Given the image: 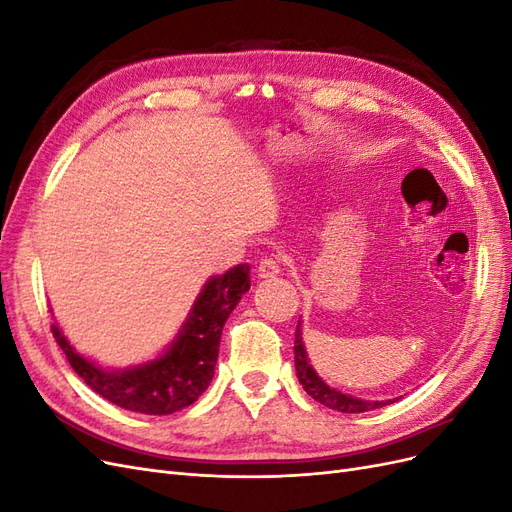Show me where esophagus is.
Segmentation results:
<instances>
[{"mask_svg": "<svg viewBox=\"0 0 512 512\" xmlns=\"http://www.w3.org/2000/svg\"><path fill=\"white\" fill-rule=\"evenodd\" d=\"M260 280H269V277H277L282 273V267H280V260L275 258H262L260 265L256 269Z\"/></svg>", "mask_w": 512, "mask_h": 512, "instance_id": "1", "label": "esophagus"}]
</instances>
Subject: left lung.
<instances>
[{"instance_id":"8db88e82","label":"left lung","mask_w":512,"mask_h":512,"mask_svg":"<svg viewBox=\"0 0 512 512\" xmlns=\"http://www.w3.org/2000/svg\"><path fill=\"white\" fill-rule=\"evenodd\" d=\"M294 367H297V378L303 384L305 393L316 399L318 404L327 406L331 410L337 412H346V414H359V412H369V410H376V408H384L393 404L395 399H384V401H369V399H361V397H352L346 395L342 391L333 389L327 382H324L318 374L316 369L312 367L307 359V352H305V344H303V324L299 318L297 324V333H294Z\"/></svg>"}]
</instances>
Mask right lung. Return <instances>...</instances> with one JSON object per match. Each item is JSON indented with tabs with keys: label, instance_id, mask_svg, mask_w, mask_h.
Masks as SVG:
<instances>
[{
	"label": "right lung",
	"instance_id": "1",
	"mask_svg": "<svg viewBox=\"0 0 512 512\" xmlns=\"http://www.w3.org/2000/svg\"><path fill=\"white\" fill-rule=\"evenodd\" d=\"M247 290L250 265L245 262L222 275H211L173 342L156 359L123 369L102 367L76 352L57 322L53 335L72 369L100 397L130 412L173 414L207 391L218 363L222 329Z\"/></svg>",
	"mask_w": 512,
	"mask_h": 512
}]
</instances>
